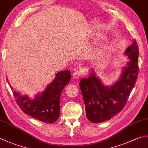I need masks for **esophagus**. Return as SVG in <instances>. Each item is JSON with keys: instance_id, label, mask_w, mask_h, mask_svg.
Instances as JSON below:
<instances>
[{"instance_id": "1", "label": "esophagus", "mask_w": 148, "mask_h": 148, "mask_svg": "<svg viewBox=\"0 0 148 148\" xmlns=\"http://www.w3.org/2000/svg\"><path fill=\"white\" fill-rule=\"evenodd\" d=\"M82 76V72L79 71H76L74 72L73 74V77L74 79H79V78Z\"/></svg>"}]
</instances>
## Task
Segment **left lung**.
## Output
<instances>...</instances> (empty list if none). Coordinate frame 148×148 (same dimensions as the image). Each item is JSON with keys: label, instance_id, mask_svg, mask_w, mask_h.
I'll return each mask as SVG.
<instances>
[{"label": "left lung", "instance_id": "8db88e82", "mask_svg": "<svg viewBox=\"0 0 148 148\" xmlns=\"http://www.w3.org/2000/svg\"><path fill=\"white\" fill-rule=\"evenodd\" d=\"M130 61L119 79L112 86L104 85L94 72L79 82L86 116L89 121L99 123L108 121L123 109L137 82L138 74V48L134 40L124 52Z\"/></svg>", "mask_w": 148, "mask_h": 148}]
</instances>
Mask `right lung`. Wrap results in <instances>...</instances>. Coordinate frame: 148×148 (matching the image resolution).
Returning <instances> with one entry per match:
<instances>
[{
    "label": "right lung",
    "mask_w": 148,
    "mask_h": 148,
    "mask_svg": "<svg viewBox=\"0 0 148 148\" xmlns=\"http://www.w3.org/2000/svg\"><path fill=\"white\" fill-rule=\"evenodd\" d=\"M71 77L69 70L58 72L53 82L47 85L42 94H38L33 99L13 90L17 105L25 114L37 120L50 124L56 122L60 117V95Z\"/></svg>",
    "instance_id": "add662e5"
}]
</instances>
